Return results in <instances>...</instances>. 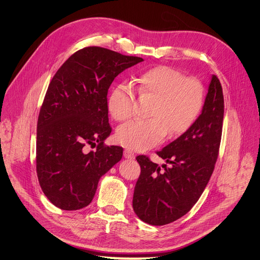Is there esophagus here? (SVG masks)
Here are the masks:
<instances>
[{"instance_id": "34e87169", "label": "esophagus", "mask_w": 260, "mask_h": 260, "mask_svg": "<svg viewBox=\"0 0 260 260\" xmlns=\"http://www.w3.org/2000/svg\"><path fill=\"white\" fill-rule=\"evenodd\" d=\"M123 156L125 158H127V159H134L135 158V154L131 150H128V149H125L123 151Z\"/></svg>"}]
</instances>
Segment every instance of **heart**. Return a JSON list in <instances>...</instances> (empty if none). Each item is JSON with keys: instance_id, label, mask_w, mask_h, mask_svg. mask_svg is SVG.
<instances>
[{"instance_id": "heart-1", "label": "heart", "mask_w": 260, "mask_h": 260, "mask_svg": "<svg viewBox=\"0 0 260 260\" xmlns=\"http://www.w3.org/2000/svg\"><path fill=\"white\" fill-rule=\"evenodd\" d=\"M137 90L142 98L153 99L147 120H135L121 125L116 140L136 151H145L165 138L186 133L198 119L204 107L205 91L194 78L168 66L147 70L137 77ZM109 112L115 120L126 121L135 111V93L126 83L117 84L108 99Z\"/></svg>"}]
</instances>
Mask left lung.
Here are the masks:
<instances>
[{
    "label": "left lung",
    "instance_id": "obj_1",
    "mask_svg": "<svg viewBox=\"0 0 260 260\" xmlns=\"http://www.w3.org/2000/svg\"><path fill=\"white\" fill-rule=\"evenodd\" d=\"M224 115L223 92L212 75L202 113L192 126L157 155L159 167L145 155L137 156L141 175L136 183L133 208L151 225H165L184 216L204 192L218 157Z\"/></svg>",
    "mask_w": 260,
    "mask_h": 260
}]
</instances>
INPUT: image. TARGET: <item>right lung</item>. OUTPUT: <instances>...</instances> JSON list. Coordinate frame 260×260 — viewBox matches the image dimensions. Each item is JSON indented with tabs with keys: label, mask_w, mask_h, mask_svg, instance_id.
Wrapping results in <instances>:
<instances>
[{
	"label": "right lung",
	"mask_w": 260,
	"mask_h": 260,
	"mask_svg": "<svg viewBox=\"0 0 260 260\" xmlns=\"http://www.w3.org/2000/svg\"><path fill=\"white\" fill-rule=\"evenodd\" d=\"M102 47L71 55L53 76L37 124V175L47 199L67 211L88 206L99 180L122 158L119 146H106L112 128L108 89L124 70L143 61ZM95 146L86 153L85 147Z\"/></svg>",
	"instance_id": "obj_1"
}]
</instances>
